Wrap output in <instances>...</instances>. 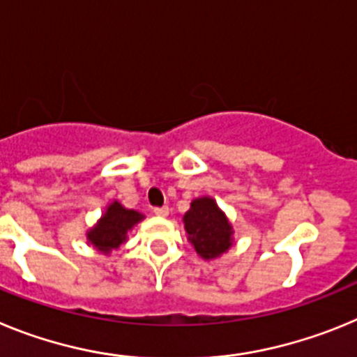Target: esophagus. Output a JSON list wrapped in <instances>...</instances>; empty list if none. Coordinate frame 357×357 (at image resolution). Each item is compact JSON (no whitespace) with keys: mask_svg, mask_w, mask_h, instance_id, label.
Wrapping results in <instances>:
<instances>
[{"mask_svg":"<svg viewBox=\"0 0 357 357\" xmlns=\"http://www.w3.org/2000/svg\"><path fill=\"white\" fill-rule=\"evenodd\" d=\"M153 214H155V216H168L169 209H168V207H166V206L155 207V209H153Z\"/></svg>","mask_w":357,"mask_h":357,"instance_id":"esophagus-1","label":"esophagus"}]
</instances>
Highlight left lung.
Masks as SVG:
<instances>
[{"label": "left lung", "mask_w": 357, "mask_h": 357, "mask_svg": "<svg viewBox=\"0 0 357 357\" xmlns=\"http://www.w3.org/2000/svg\"><path fill=\"white\" fill-rule=\"evenodd\" d=\"M184 225L189 241L204 259L218 257L232 245V227L213 198L193 200L184 216Z\"/></svg>", "instance_id": "8db88e82"}]
</instances>
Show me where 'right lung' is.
Here are the masks:
<instances>
[{
    "mask_svg": "<svg viewBox=\"0 0 357 357\" xmlns=\"http://www.w3.org/2000/svg\"><path fill=\"white\" fill-rule=\"evenodd\" d=\"M143 220V214L135 213V211L125 209L121 204L114 202L110 204L109 209L102 216L100 223L89 230V241L93 243L94 247L100 248L103 252H110L118 248L125 238L127 232L135 225V223Z\"/></svg>",
    "mask_w": 357,
    "mask_h": 357,
    "instance_id": "right-lung-1",
    "label": "right lung"
}]
</instances>
